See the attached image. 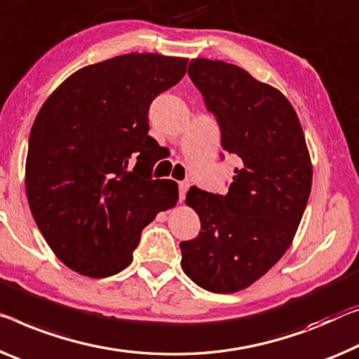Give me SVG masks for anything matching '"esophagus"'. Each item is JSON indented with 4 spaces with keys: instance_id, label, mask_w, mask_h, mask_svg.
<instances>
[{
    "instance_id": "34e87169",
    "label": "esophagus",
    "mask_w": 359,
    "mask_h": 359,
    "mask_svg": "<svg viewBox=\"0 0 359 359\" xmlns=\"http://www.w3.org/2000/svg\"><path fill=\"white\" fill-rule=\"evenodd\" d=\"M187 189H189V181H181L180 183V201H183Z\"/></svg>"
}]
</instances>
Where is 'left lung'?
<instances>
[{"label": "left lung", "instance_id": "left-lung-1", "mask_svg": "<svg viewBox=\"0 0 359 359\" xmlns=\"http://www.w3.org/2000/svg\"><path fill=\"white\" fill-rule=\"evenodd\" d=\"M187 74L217 115L222 147L241 167L226 196L187 191L201 233L180 244L181 266L198 287L233 294L290 247L310 197L311 158L294 107L274 86L223 60L192 59Z\"/></svg>", "mask_w": 359, "mask_h": 359}]
</instances>
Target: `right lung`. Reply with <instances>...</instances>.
Masks as SVG:
<instances>
[{"label": "right lung", "mask_w": 359, "mask_h": 359, "mask_svg": "<svg viewBox=\"0 0 359 359\" xmlns=\"http://www.w3.org/2000/svg\"><path fill=\"white\" fill-rule=\"evenodd\" d=\"M187 59L131 53L76 70L33 122L25 191L60 262L109 278L133 262L141 231L175 207L178 184L152 180L161 146L149 106L183 79Z\"/></svg>", "instance_id": "add662e5"}]
</instances>
